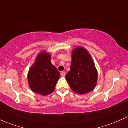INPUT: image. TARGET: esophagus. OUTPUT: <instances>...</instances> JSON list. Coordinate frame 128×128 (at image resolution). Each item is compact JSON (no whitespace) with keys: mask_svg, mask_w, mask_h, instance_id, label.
<instances>
[{"mask_svg":"<svg viewBox=\"0 0 128 128\" xmlns=\"http://www.w3.org/2000/svg\"><path fill=\"white\" fill-rule=\"evenodd\" d=\"M61 75L62 76H66V73L64 72H61Z\"/></svg>","mask_w":128,"mask_h":128,"instance_id":"obj_1","label":"esophagus"}]
</instances>
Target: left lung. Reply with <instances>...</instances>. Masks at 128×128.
I'll list each match as a JSON object with an SVG mask.
<instances>
[{
  "mask_svg": "<svg viewBox=\"0 0 128 128\" xmlns=\"http://www.w3.org/2000/svg\"><path fill=\"white\" fill-rule=\"evenodd\" d=\"M97 78V70L87 50L80 47L74 50L70 70L66 76L71 89L79 94L89 93L96 86Z\"/></svg>",
  "mask_w": 128,
  "mask_h": 128,
  "instance_id": "8db88e82",
  "label": "left lung"
}]
</instances>
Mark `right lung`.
Returning a JSON list of instances; mask_svg holds the SVG:
<instances>
[{
    "mask_svg": "<svg viewBox=\"0 0 128 128\" xmlns=\"http://www.w3.org/2000/svg\"><path fill=\"white\" fill-rule=\"evenodd\" d=\"M60 77V72L51 62V55L42 52L29 70L28 81L32 91L46 96L54 90Z\"/></svg>",
    "mask_w": 128,
    "mask_h": 128,
    "instance_id": "obj_1",
    "label": "right lung"
}]
</instances>
